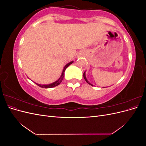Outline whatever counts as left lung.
Segmentation results:
<instances>
[{"mask_svg":"<svg viewBox=\"0 0 146 146\" xmlns=\"http://www.w3.org/2000/svg\"><path fill=\"white\" fill-rule=\"evenodd\" d=\"M83 77H84V78H85V81H86V82H87L88 84H89V85H91V86H93V85H91V84L90 83L88 82V81L87 80V79H86V76H85V72L83 73Z\"/></svg>","mask_w":146,"mask_h":146,"instance_id":"1","label":"left lung"}]
</instances>
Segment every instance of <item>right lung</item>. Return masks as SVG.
<instances>
[{
    "label": "right lung",
    "mask_w": 146,
    "mask_h": 146,
    "mask_svg": "<svg viewBox=\"0 0 146 146\" xmlns=\"http://www.w3.org/2000/svg\"><path fill=\"white\" fill-rule=\"evenodd\" d=\"M72 63H73V61H71V62H70V63H68L67 64H66V65L64 66V68L63 70L62 74H61V76L60 77V78L58 79V80L55 82L54 83H51V84H49V85H39V84H38V83H36V85H37L38 86H39V87H41V88H53V87H55V86H58V85H60V84L61 83V82H62V80H63V79L64 76V71H65L66 69L68 67V66H69L70 64H72Z\"/></svg>",
    "instance_id": "obj_1"
}]
</instances>
